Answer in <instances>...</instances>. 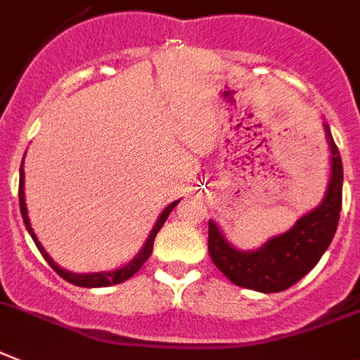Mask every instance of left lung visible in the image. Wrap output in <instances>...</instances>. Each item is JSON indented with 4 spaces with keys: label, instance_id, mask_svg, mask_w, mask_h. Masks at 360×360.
<instances>
[{
    "label": "left lung",
    "instance_id": "1",
    "mask_svg": "<svg viewBox=\"0 0 360 360\" xmlns=\"http://www.w3.org/2000/svg\"><path fill=\"white\" fill-rule=\"evenodd\" d=\"M324 131L331 152L328 188L319 207L297 219L289 231L273 236L258 249L241 250L226 240L216 221L208 219V252L232 283L259 292L285 291L319 264L329 247L342 208L344 172L328 122Z\"/></svg>",
    "mask_w": 360,
    "mask_h": 360
}]
</instances>
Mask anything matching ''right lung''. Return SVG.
<instances>
[{
	"instance_id": "1",
	"label": "right lung",
	"mask_w": 360,
	"mask_h": 360,
	"mask_svg": "<svg viewBox=\"0 0 360 360\" xmlns=\"http://www.w3.org/2000/svg\"><path fill=\"white\" fill-rule=\"evenodd\" d=\"M18 194H20V210H21V217H23V223H25L27 231H29L31 238L34 240L36 247H38V250H40L41 256L45 258V262H47V264L53 267V271H56V273H58L60 276L65 280V282L72 283V285H78V288H108V285H115V283H122L124 280H128V278L134 276L139 269L143 267L144 262L150 258V255H152V250H153V241H155L157 232L161 231V226L165 225L166 217L170 216V212L175 208V205L179 203V199H177V201L170 203L168 207L165 208V210H162L161 216L157 217V221H155V225H153V229L150 231V234H148L146 243L141 247V250H139L134 258L129 259L128 264L122 265V267H119V269H113V271H102V273H82V274H80V273H71V271H68V269H62L60 265L54 264V259L51 258L49 252L44 249V245H41L40 241H38V238H36L34 231H32V226H31V221H29V216H27L25 172H23V161H21V168H20V192H18Z\"/></svg>"
}]
</instances>
